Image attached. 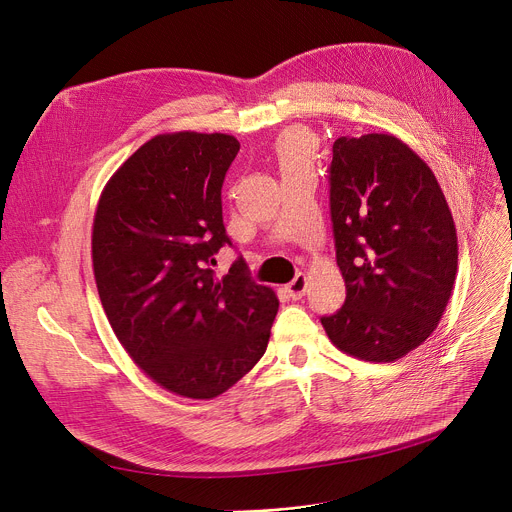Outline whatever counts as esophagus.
Masks as SVG:
<instances>
[{
    "mask_svg": "<svg viewBox=\"0 0 512 512\" xmlns=\"http://www.w3.org/2000/svg\"><path fill=\"white\" fill-rule=\"evenodd\" d=\"M285 292H288V296L292 300H300L306 292V275L304 273H298L288 285H285Z\"/></svg>",
    "mask_w": 512,
    "mask_h": 512,
    "instance_id": "34e87169",
    "label": "esophagus"
}]
</instances>
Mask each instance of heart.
Returning <instances> with one entry per match:
<instances>
[{"mask_svg":"<svg viewBox=\"0 0 512 512\" xmlns=\"http://www.w3.org/2000/svg\"><path fill=\"white\" fill-rule=\"evenodd\" d=\"M275 157L279 161L281 174L298 168H311L313 142L309 134L302 130L283 132L275 142Z\"/></svg>","mask_w":512,"mask_h":512,"instance_id":"heart-1","label":"heart"}]
</instances>
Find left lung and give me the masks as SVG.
Here are the masks:
<instances>
[{
  "label": "left lung",
  "instance_id": "obj_1",
  "mask_svg": "<svg viewBox=\"0 0 512 512\" xmlns=\"http://www.w3.org/2000/svg\"><path fill=\"white\" fill-rule=\"evenodd\" d=\"M330 166L342 309L321 317L346 355L391 363L435 332L454 290L458 237L433 170L393 134L340 136Z\"/></svg>",
  "mask_w": 512,
  "mask_h": 512
}]
</instances>
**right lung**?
Listing matches in <instances>:
<instances>
[{"instance_id": "add662e5", "label": "right lung", "mask_w": 512, "mask_h": 512, "mask_svg": "<svg viewBox=\"0 0 512 512\" xmlns=\"http://www.w3.org/2000/svg\"><path fill=\"white\" fill-rule=\"evenodd\" d=\"M237 151L229 134H157L109 178L94 214V279L117 340L189 399H214L248 374L279 309L243 258L222 279L212 271L231 243L220 191Z\"/></svg>"}]
</instances>
